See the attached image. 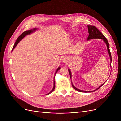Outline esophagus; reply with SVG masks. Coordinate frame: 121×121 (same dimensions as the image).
I'll use <instances>...</instances> for the list:
<instances>
[{
	"mask_svg": "<svg viewBox=\"0 0 121 121\" xmlns=\"http://www.w3.org/2000/svg\"><path fill=\"white\" fill-rule=\"evenodd\" d=\"M63 61L64 62H65V63H68L69 61V59L68 58H67V57L63 58Z\"/></svg>",
	"mask_w": 121,
	"mask_h": 121,
	"instance_id": "1",
	"label": "esophagus"
}]
</instances>
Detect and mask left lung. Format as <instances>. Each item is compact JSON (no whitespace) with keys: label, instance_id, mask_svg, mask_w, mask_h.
<instances>
[{"label":"left lung","instance_id":"8db88e82","mask_svg":"<svg viewBox=\"0 0 121 121\" xmlns=\"http://www.w3.org/2000/svg\"><path fill=\"white\" fill-rule=\"evenodd\" d=\"M87 27H88V33H89V35L87 38V40H89L91 39H103L105 43L106 44V46H107V48H108V54L109 55V56H110V62H111V60H112V58H111V55L110 52V50H109V45L108 43V42L107 40V39H106V38L104 36V35L99 31L97 28L95 26H93V25H87ZM110 66L111 67V65L110 64ZM68 71H69V73L70 76V78L71 79V73L70 70H69V69H68ZM105 82H104L102 85H101V86H99L98 88H97L96 89L92 91H83V90H80L79 89L77 88L76 87H75L74 85L73 84V83H72V86H73V87L76 89V90H77L79 92H85V93H87V92H94L96 90H98V89L100 88L105 83Z\"/></svg>","mask_w":121,"mask_h":121}]
</instances>
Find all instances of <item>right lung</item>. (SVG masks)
<instances>
[{
	"label": "right lung",
	"mask_w": 121,
	"mask_h": 121,
	"mask_svg": "<svg viewBox=\"0 0 121 121\" xmlns=\"http://www.w3.org/2000/svg\"><path fill=\"white\" fill-rule=\"evenodd\" d=\"M37 29V28H34V29H31V30H29V31H25V32H24L23 33H22L18 37V38H17V40H16V42H15V44H14V45H13V49H12V51L13 50V49L15 48V47H16V46L17 45V44L18 43V42L22 39L25 36V35H29V34H30L31 33H32L33 32H34V31H35V30H36ZM60 67H58V68L57 69V70H56V73H55V75H56V73L58 72V71L59 70H60ZM55 77H54V79H55ZM54 80H55V79H54ZM54 86H53V89H52V90L49 92V93H48V94H47L46 95H48V94H50L51 93H52V92L54 91V90L55 89V81H54Z\"/></svg>",
	"instance_id": "obj_1"
}]
</instances>
